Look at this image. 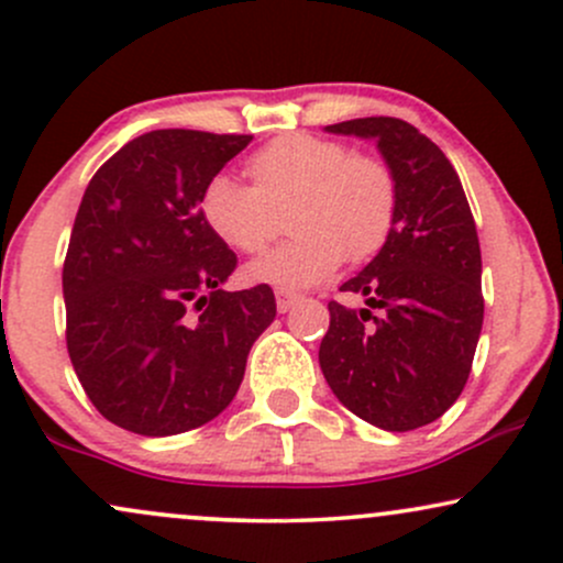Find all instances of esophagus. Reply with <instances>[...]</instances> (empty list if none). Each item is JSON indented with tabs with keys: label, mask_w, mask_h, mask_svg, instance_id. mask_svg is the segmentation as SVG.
<instances>
[{
	"label": "esophagus",
	"mask_w": 563,
	"mask_h": 563,
	"mask_svg": "<svg viewBox=\"0 0 563 563\" xmlns=\"http://www.w3.org/2000/svg\"><path fill=\"white\" fill-rule=\"evenodd\" d=\"M275 299H277V310L288 312L296 305V301L301 299V296L294 294V291H286V288H280V291H275Z\"/></svg>",
	"instance_id": "obj_1"
}]
</instances>
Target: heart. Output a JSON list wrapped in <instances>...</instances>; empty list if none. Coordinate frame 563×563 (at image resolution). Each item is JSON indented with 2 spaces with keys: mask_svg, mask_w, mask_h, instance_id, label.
<instances>
[{
  "mask_svg": "<svg viewBox=\"0 0 563 563\" xmlns=\"http://www.w3.org/2000/svg\"><path fill=\"white\" fill-rule=\"evenodd\" d=\"M253 184L216 173L200 211L224 245L258 253L275 234V211L291 206L296 238L245 267L253 283L310 288L329 280L342 258L361 264L390 238L398 208L393 170L331 139L296 133L275 139L245 163Z\"/></svg>",
  "mask_w": 563,
  "mask_h": 563,
  "instance_id": "heart-1",
  "label": "heart"
}]
</instances>
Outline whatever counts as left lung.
<instances>
[{
    "instance_id": "1",
    "label": "left lung",
    "mask_w": 563,
    "mask_h": 563,
    "mask_svg": "<svg viewBox=\"0 0 563 563\" xmlns=\"http://www.w3.org/2000/svg\"><path fill=\"white\" fill-rule=\"evenodd\" d=\"M325 131L376 141L398 208L382 251L339 288L366 305L329 301L320 368L366 422L390 432L424 428L460 398L484 325L481 245L465 189L446 154L398 117Z\"/></svg>"
}]
</instances>
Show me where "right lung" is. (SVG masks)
Wrapping results in <instances>:
<instances>
[{"instance_id": "1", "label": "right lung", "mask_w": 563, "mask_h": 563, "mask_svg": "<svg viewBox=\"0 0 563 563\" xmlns=\"http://www.w3.org/2000/svg\"><path fill=\"white\" fill-rule=\"evenodd\" d=\"M251 139L144 133L85 189L64 262L66 347L90 404L117 428L176 435L211 422L275 320L267 283L221 288L238 256L200 211L206 184Z\"/></svg>"}]
</instances>
